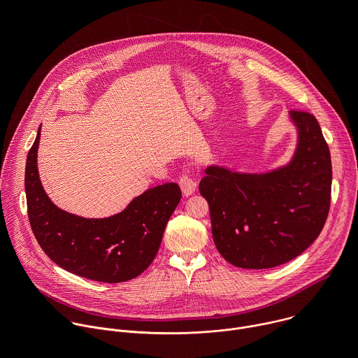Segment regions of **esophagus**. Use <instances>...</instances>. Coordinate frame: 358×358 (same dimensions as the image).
<instances>
[{"instance_id":"esophagus-1","label":"esophagus","mask_w":358,"mask_h":358,"mask_svg":"<svg viewBox=\"0 0 358 358\" xmlns=\"http://www.w3.org/2000/svg\"><path fill=\"white\" fill-rule=\"evenodd\" d=\"M180 187L184 195H191L195 192L196 189V181L189 176V174H182L180 177Z\"/></svg>"}]
</instances>
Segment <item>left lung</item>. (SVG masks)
Instances as JSON below:
<instances>
[{
    "label": "left lung",
    "instance_id": "obj_1",
    "mask_svg": "<svg viewBox=\"0 0 358 358\" xmlns=\"http://www.w3.org/2000/svg\"><path fill=\"white\" fill-rule=\"evenodd\" d=\"M287 117L296 147L286 164L258 173L210 164L199 182L215 246L242 269L294 259L315 242L329 215L331 159L319 122L306 112L292 110Z\"/></svg>",
    "mask_w": 358,
    "mask_h": 358
}]
</instances>
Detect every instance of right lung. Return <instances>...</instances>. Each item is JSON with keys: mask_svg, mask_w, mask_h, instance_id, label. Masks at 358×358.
Listing matches in <instances>:
<instances>
[{"mask_svg": "<svg viewBox=\"0 0 358 358\" xmlns=\"http://www.w3.org/2000/svg\"><path fill=\"white\" fill-rule=\"evenodd\" d=\"M41 126L28 152L25 192L32 232L43 252L62 269L105 283L141 275L155 261L166 225L181 199L176 182L151 187L106 218L66 213L50 201L38 173Z\"/></svg>", "mask_w": 358, "mask_h": 358, "instance_id": "obj_1", "label": "right lung"}]
</instances>
